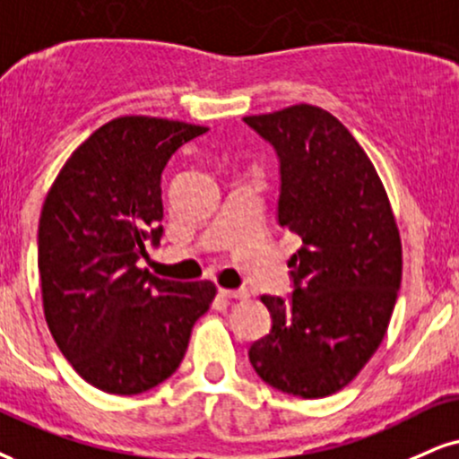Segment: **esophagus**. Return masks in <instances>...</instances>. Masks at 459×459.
I'll return each instance as SVG.
<instances>
[{
    "label": "esophagus",
    "mask_w": 459,
    "mask_h": 459,
    "mask_svg": "<svg viewBox=\"0 0 459 459\" xmlns=\"http://www.w3.org/2000/svg\"><path fill=\"white\" fill-rule=\"evenodd\" d=\"M219 296L231 298V299H247L248 298V291L247 290H223V287H221Z\"/></svg>",
    "instance_id": "esophagus-1"
}]
</instances>
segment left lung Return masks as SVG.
I'll list each match as a JSON object with an SVG mask.
<instances>
[{
	"mask_svg": "<svg viewBox=\"0 0 459 459\" xmlns=\"http://www.w3.org/2000/svg\"><path fill=\"white\" fill-rule=\"evenodd\" d=\"M245 121L279 152V223L302 238L291 299L262 296L273 330L248 349L265 383L302 398L347 387L387 333L403 240L387 191L358 140L310 104Z\"/></svg>",
	"mask_w": 459,
	"mask_h": 459,
	"instance_id": "obj_1",
	"label": "left lung"
}]
</instances>
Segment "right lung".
I'll use <instances>...</instances> for the list:
<instances>
[{"label":"right lung","mask_w":459,"mask_h":459,"mask_svg":"<svg viewBox=\"0 0 459 459\" xmlns=\"http://www.w3.org/2000/svg\"><path fill=\"white\" fill-rule=\"evenodd\" d=\"M204 132L172 118H112L67 157L44 200V316L74 370L101 392L143 394L172 377L217 296L211 281L157 279L138 265L163 234V168Z\"/></svg>","instance_id":"obj_1"}]
</instances>
